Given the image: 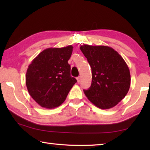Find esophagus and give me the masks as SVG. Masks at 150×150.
<instances>
[{
  "instance_id": "1",
  "label": "esophagus",
  "mask_w": 150,
  "mask_h": 150,
  "mask_svg": "<svg viewBox=\"0 0 150 150\" xmlns=\"http://www.w3.org/2000/svg\"><path fill=\"white\" fill-rule=\"evenodd\" d=\"M77 82H78V83H79V82H80L81 80V76H79V77H77Z\"/></svg>"
}]
</instances>
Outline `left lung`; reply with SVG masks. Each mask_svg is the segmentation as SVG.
Segmentation results:
<instances>
[{"instance_id": "obj_1", "label": "left lung", "mask_w": 150, "mask_h": 150, "mask_svg": "<svg viewBox=\"0 0 150 150\" xmlns=\"http://www.w3.org/2000/svg\"><path fill=\"white\" fill-rule=\"evenodd\" d=\"M80 50L92 70V83L83 90L93 105L101 109L115 106L125 97L130 87V73L125 61L113 48L83 45Z\"/></svg>"}]
</instances>
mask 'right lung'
Returning <instances> with one entry per match:
<instances>
[{"instance_id":"1","label":"right lung","mask_w":150,"mask_h":150,"mask_svg":"<svg viewBox=\"0 0 150 150\" xmlns=\"http://www.w3.org/2000/svg\"><path fill=\"white\" fill-rule=\"evenodd\" d=\"M73 48L72 45L47 48L29 65L26 75L27 89L42 107L51 109L60 106L77 82L71 76L68 63Z\"/></svg>"}]
</instances>
